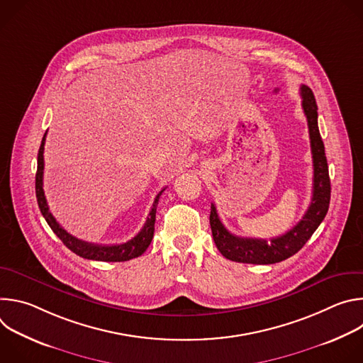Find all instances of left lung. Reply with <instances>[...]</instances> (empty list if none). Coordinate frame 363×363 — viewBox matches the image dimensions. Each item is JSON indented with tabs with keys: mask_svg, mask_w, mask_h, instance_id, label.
I'll return each mask as SVG.
<instances>
[{
	"mask_svg": "<svg viewBox=\"0 0 363 363\" xmlns=\"http://www.w3.org/2000/svg\"><path fill=\"white\" fill-rule=\"evenodd\" d=\"M301 108L307 119L310 146L313 157V195L303 218L286 234L269 240L244 238L231 234L221 223L216 205L211 203L210 224L213 238L220 252L235 263L274 264L296 254L313 235L325 220L330 202V179L325 155V145L318 126V105L313 91L307 86L300 87Z\"/></svg>",
	"mask_w": 363,
	"mask_h": 363,
	"instance_id": "1",
	"label": "left lung"
}]
</instances>
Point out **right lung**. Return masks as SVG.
<instances>
[{
	"mask_svg": "<svg viewBox=\"0 0 363 363\" xmlns=\"http://www.w3.org/2000/svg\"><path fill=\"white\" fill-rule=\"evenodd\" d=\"M45 135L43 136L40 149H38V157H37V174H35V196L38 202V208L45 218L47 224L50 228L53 230V233L63 241V244L72 250L74 254L87 258V260H96V262H128L132 260V258H136L142 255L146 248L149 247L152 238H153V231H155V217H157V205L160 201L161 194L165 191V188L157 195L155 198V202L152 205V210L149 213V217L142 227V230L129 241L122 242V244H113V245H99V244H91L82 241L72 234H69L53 217V214L50 213L47 199L44 195L43 189V174H44V143H45Z\"/></svg>",
	"mask_w": 363,
	"mask_h": 363,
	"instance_id": "obj_1",
	"label": "right lung"
}]
</instances>
